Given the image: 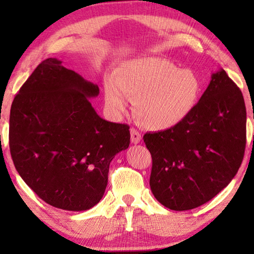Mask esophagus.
Listing matches in <instances>:
<instances>
[{"instance_id":"esophagus-1","label":"esophagus","mask_w":254,"mask_h":254,"mask_svg":"<svg viewBox=\"0 0 254 254\" xmlns=\"http://www.w3.org/2000/svg\"><path fill=\"white\" fill-rule=\"evenodd\" d=\"M142 139V136H141V133L135 130V128H131V141L133 144H137Z\"/></svg>"}]
</instances>
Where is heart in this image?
I'll return each mask as SVG.
<instances>
[{"label": "heart", "mask_w": 254, "mask_h": 254, "mask_svg": "<svg viewBox=\"0 0 254 254\" xmlns=\"http://www.w3.org/2000/svg\"><path fill=\"white\" fill-rule=\"evenodd\" d=\"M200 81L189 69H179L160 57L132 59L118 67L113 81L104 87L105 104L112 113L127 110L134 98L140 122L151 130H167L182 123L198 102Z\"/></svg>", "instance_id": "obj_1"}]
</instances>
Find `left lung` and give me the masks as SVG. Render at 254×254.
I'll return each mask as SVG.
<instances>
[{
    "mask_svg": "<svg viewBox=\"0 0 254 254\" xmlns=\"http://www.w3.org/2000/svg\"><path fill=\"white\" fill-rule=\"evenodd\" d=\"M152 157L150 188L173 210L198 207L214 198L238 173L247 143L242 92L224 69L212 79L182 123L145 133Z\"/></svg>",
    "mask_w": 254,
    "mask_h": 254,
    "instance_id": "obj_1",
    "label": "left lung"
}]
</instances>
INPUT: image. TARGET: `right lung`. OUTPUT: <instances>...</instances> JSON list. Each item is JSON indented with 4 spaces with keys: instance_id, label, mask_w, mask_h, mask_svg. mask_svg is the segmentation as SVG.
<instances>
[{
    "instance_id": "obj_1",
    "label": "right lung",
    "mask_w": 254,
    "mask_h": 254,
    "mask_svg": "<svg viewBox=\"0 0 254 254\" xmlns=\"http://www.w3.org/2000/svg\"><path fill=\"white\" fill-rule=\"evenodd\" d=\"M100 88L57 58L38 65L11 106L8 143L24 183L54 207L87 210L102 199L110 163L130 127L105 121L89 98Z\"/></svg>"
}]
</instances>
